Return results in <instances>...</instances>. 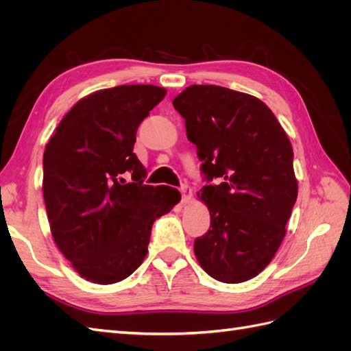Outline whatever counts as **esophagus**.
<instances>
[{
	"mask_svg": "<svg viewBox=\"0 0 351 351\" xmlns=\"http://www.w3.org/2000/svg\"><path fill=\"white\" fill-rule=\"evenodd\" d=\"M180 192H182V204H187V202L192 200L193 193H192V189H190L189 186H183L182 189H180Z\"/></svg>",
	"mask_w": 351,
	"mask_h": 351,
	"instance_id": "34e87169",
	"label": "esophagus"
}]
</instances>
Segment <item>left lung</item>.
<instances>
[{
    "mask_svg": "<svg viewBox=\"0 0 351 351\" xmlns=\"http://www.w3.org/2000/svg\"><path fill=\"white\" fill-rule=\"evenodd\" d=\"M173 105L197 147L206 182L218 180L197 192L210 227L195 240L196 259L217 281H247L275 256L297 199L289 136L249 93L192 84Z\"/></svg>",
    "mask_w": 351,
    "mask_h": 351,
    "instance_id": "8db88e82",
    "label": "left lung"
}]
</instances>
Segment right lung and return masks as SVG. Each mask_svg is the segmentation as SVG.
<instances>
[{
    "label": "right lung",
    "instance_id": "right-lung-1",
    "mask_svg": "<svg viewBox=\"0 0 351 351\" xmlns=\"http://www.w3.org/2000/svg\"><path fill=\"white\" fill-rule=\"evenodd\" d=\"M165 93L154 84L93 92L73 105L45 146L51 234L90 282H119L139 268L154 221L182 199L177 189L143 184L146 169L133 152L137 127Z\"/></svg>",
    "mask_w": 351,
    "mask_h": 351
}]
</instances>
